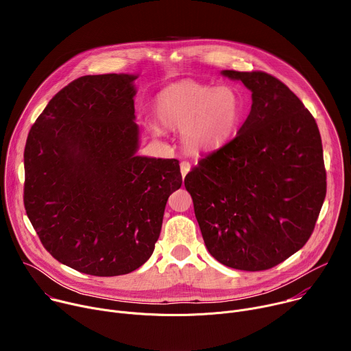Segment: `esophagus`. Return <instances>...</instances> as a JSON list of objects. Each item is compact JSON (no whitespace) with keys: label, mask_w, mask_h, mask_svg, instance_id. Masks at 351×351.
Wrapping results in <instances>:
<instances>
[{"label":"esophagus","mask_w":351,"mask_h":351,"mask_svg":"<svg viewBox=\"0 0 351 351\" xmlns=\"http://www.w3.org/2000/svg\"><path fill=\"white\" fill-rule=\"evenodd\" d=\"M189 171H190V162H189V161H182V162H180V172H182V176L184 178Z\"/></svg>","instance_id":"1"}]
</instances>
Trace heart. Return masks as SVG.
<instances>
[{
  "label": "heart",
  "instance_id": "heart-1",
  "mask_svg": "<svg viewBox=\"0 0 351 351\" xmlns=\"http://www.w3.org/2000/svg\"><path fill=\"white\" fill-rule=\"evenodd\" d=\"M241 114V98L233 88L194 80L165 87L154 101L158 126L182 133V143L191 154L211 153L225 145L234 134Z\"/></svg>",
  "mask_w": 351,
  "mask_h": 351
}]
</instances>
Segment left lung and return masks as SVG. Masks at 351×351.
Here are the masks:
<instances>
[{"label":"left lung","mask_w":351,"mask_h":351,"mask_svg":"<svg viewBox=\"0 0 351 351\" xmlns=\"http://www.w3.org/2000/svg\"><path fill=\"white\" fill-rule=\"evenodd\" d=\"M252 91L234 138L198 161L186 190L210 254L240 271L269 269L310 239L326 195L314 117L265 72L222 71Z\"/></svg>","instance_id":"left-lung-1"}]
</instances>
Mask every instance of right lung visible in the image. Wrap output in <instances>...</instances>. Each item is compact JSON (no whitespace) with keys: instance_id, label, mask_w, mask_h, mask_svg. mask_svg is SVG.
<instances>
[{"instance_id":"right-lung-1","label":"right lung","mask_w":351,"mask_h":351,"mask_svg":"<svg viewBox=\"0 0 351 351\" xmlns=\"http://www.w3.org/2000/svg\"><path fill=\"white\" fill-rule=\"evenodd\" d=\"M137 75L82 76L47 104L25 147L26 214L47 252L94 276L152 257L179 161L136 156Z\"/></svg>"}]
</instances>
